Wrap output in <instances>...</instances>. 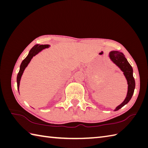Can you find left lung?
I'll use <instances>...</instances> for the list:
<instances>
[{"instance_id":"left-lung-1","label":"left lung","mask_w":148,"mask_h":148,"mask_svg":"<svg viewBox=\"0 0 148 148\" xmlns=\"http://www.w3.org/2000/svg\"><path fill=\"white\" fill-rule=\"evenodd\" d=\"M109 57L111 60L123 72L128 83V92L127 97L124 101L120 105L116 107V108L114 109V111H118L130 101L134 92L136 83H135V79L133 76L132 67L122 53L117 51H111L109 53Z\"/></svg>"}]
</instances>
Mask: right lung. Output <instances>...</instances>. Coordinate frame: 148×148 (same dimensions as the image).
<instances>
[{
    "label": "right lung",
    "instance_id": "obj_1",
    "mask_svg": "<svg viewBox=\"0 0 148 148\" xmlns=\"http://www.w3.org/2000/svg\"><path fill=\"white\" fill-rule=\"evenodd\" d=\"M49 46V45H35L32 49H30V51L29 53V55H27V57L25 58L23 61H22L21 64L20 65V71H19L18 76H17V87H18V90H19V86H20V79H21L22 74H23V73L25 69L27 67L28 64H29V62H30L31 59L33 58V56H36L37 53H39L40 51H42L43 49L48 48Z\"/></svg>",
    "mask_w": 148,
    "mask_h": 148
}]
</instances>
